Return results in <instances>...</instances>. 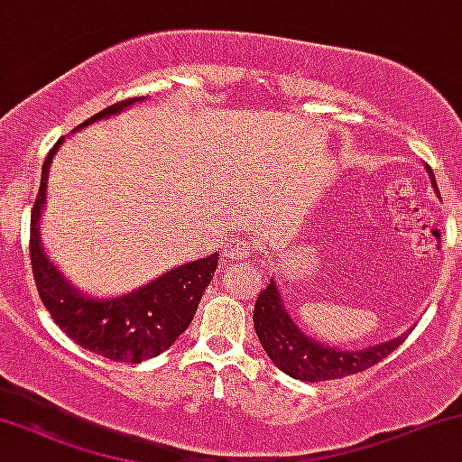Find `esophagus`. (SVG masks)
Returning <instances> with one entry per match:
<instances>
[{
  "instance_id": "1",
  "label": "esophagus",
  "mask_w": 462,
  "mask_h": 462,
  "mask_svg": "<svg viewBox=\"0 0 462 462\" xmlns=\"http://www.w3.org/2000/svg\"><path fill=\"white\" fill-rule=\"evenodd\" d=\"M249 241L247 238H230V241L226 243V249H224V255L226 258H235V260H243L249 255Z\"/></svg>"
}]
</instances>
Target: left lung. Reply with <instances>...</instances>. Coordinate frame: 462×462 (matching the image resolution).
Returning <instances> with one entry per match:
<instances>
[{
    "mask_svg": "<svg viewBox=\"0 0 462 462\" xmlns=\"http://www.w3.org/2000/svg\"><path fill=\"white\" fill-rule=\"evenodd\" d=\"M426 172H429L430 183L437 189L435 174L430 171V166H426ZM254 326L268 358L283 373H288L294 379H300V382H326V379H338L371 369L379 360L393 354L407 338L405 335H401L393 341L362 349L324 346V343L315 341L313 337H307L296 326L294 318L283 305L274 279H271L268 288L262 290L258 300H255Z\"/></svg>",
    "mask_w": 462,
    "mask_h": 462,
    "instance_id": "8db88e82",
    "label": "left lung"
}]
</instances>
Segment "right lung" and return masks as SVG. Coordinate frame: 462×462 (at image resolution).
Listing matches in <instances>:
<instances>
[{"label":"right lung","instance_id":"add662e5","mask_svg":"<svg viewBox=\"0 0 462 462\" xmlns=\"http://www.w3.org/2000/svg\"><path fill=\"white\" fill-rule=\"evenodd\" d=\"M140 100L144 97L116 102L89 116L76 130L121 113ZM61 143L63 138L57 140L42 163V179H40L38 198L32 208V227H29V255H32V271L40 299L55 324L76 346L108 360L132 362V365L160 356L177 341L179 335H183L194 319L204 290L208 288L217 268V254L180 264L163 273L155 282L115 299H97L76 290L49 260L40 241V217L46 202L49 166Z\"/></svg>","mask_w":462,"mask_h":462}]
</instances>
